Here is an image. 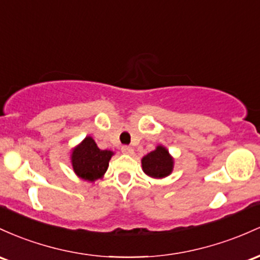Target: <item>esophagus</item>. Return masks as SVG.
Returning <instances> with one entry per match:
<instances>
[{
	"label": "esophagus",
	"mask_w": 260,
	"mask_h": 260,
	"mask_svg": "<svg viewBox=\"0 0 260 260\" xmlns=\"http://www.w3.org/2000/svg\"><path fill=\"white\" fill-rule=\"evenodd\" d=\"M121 151H122V153H125V154H133L134 153V148L130 147V146H122Z\"/></svg>",
	"instance_id": "esophagus-1"
}]
</instances>
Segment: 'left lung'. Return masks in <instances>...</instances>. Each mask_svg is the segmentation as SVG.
I'll use <instances>...</instances> for the list:
<instances>
[{
	"mask_svg": "<svg viewBox=\"0 0 260 260\" xmlns=\"http://www.w3.org/2000/svg\"><path fill=\"white\" fill-rule=\"evenodd\" d=\"M142 171L152 178H165L173 171V157L163 146H157L156 150L147 153L141 159Z\"/></svg>",
	"mask_w": 260,
	"mask_h": 260,
	"instance_id": "obj_1",
	"label": "left lung"
}]
</instances>
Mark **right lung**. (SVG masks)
Here are the masks:
<instances>
[{
  "label": "right lung",
  "instance_id": "1",
  "mask_svg": "<svg viewBox=\"0 0 260 260\" xmlns=\"http://www.w3.org/2000/svg\"><path fill=\"white\" fill-rule=\"evenodd\" d=\"M113 151L101 150L91 136L72 150L71 163L75 173L88 182L101 179L107 172Z\"/></svg>",
  "mask_w": 260,
  "mask_h": 260
}]
</instances>
